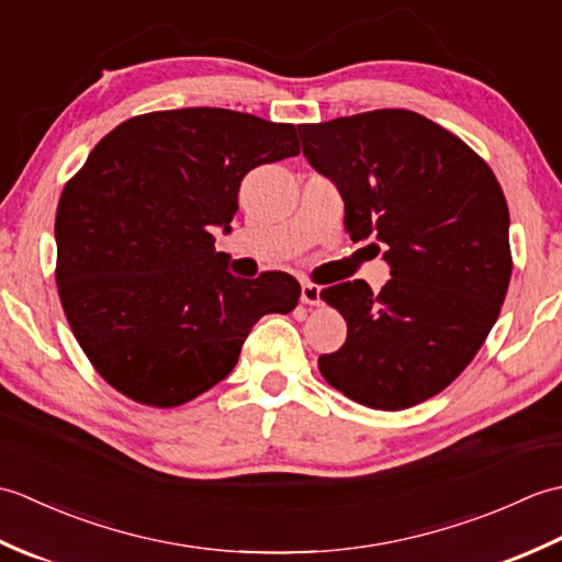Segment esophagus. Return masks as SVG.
<instances>
[{"mask_svg": "<svg viewBox=\"0 0 562 562\" xmlns=\"http://www.w3.org/2000/svg\"><path fill=\"white\" fill-rule=\"evenodd\" d=\"M302 302L308 304V306L321 304V288H318V284H312V282L302 284Z\"/></svg>", "mask_w": 562, "mask_h": 562, "instance_id": "esophagus-1", "label": "esophagus"}]
</instances>
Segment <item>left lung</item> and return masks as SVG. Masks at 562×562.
Returning <instances> with one entry per match:
<instances>
[{"label": "left lung", "mask_w": 562, "mask_h": 562, "mask_svg": "<svg viewBox=\"0 0 562 562\" xmlns=\"http://www.w3.org/2000/svg\"><path fill=\"white\" fill-rule=\"evenodd\" d=\"M306 161L338 188L352 241L384 248L391 280L321 292L348 321L321 355L330 386L376 411L447 389L495 326L512 278L509 210L479 154L425 115L369 111L300 125Z\"/></svg>", "instance_id": "obj_1"}]
</instances>
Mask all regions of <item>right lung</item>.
Instances as JSON below:
<instances>
[{
    "instance_id": "add662e5",
    "label": "right lung",
    "mask_w": 562,
    "mask_h": 562,
    "mask_svg": "<svg viewBox=\"0 0 562 562\" xmlns=\"http://www.w3.org/2000/svg\"><path fill=\"white\" fill-rule=\"evenodd\" d=\"M296 154L294 125L226 109L130 117L91 149L57 205L55 280L113 389L154 408L193 401L229 376L260 316L296 306L292 274L234 278L210 234L229 229L250 169Z\"/></svg>"
}]
</instances>
